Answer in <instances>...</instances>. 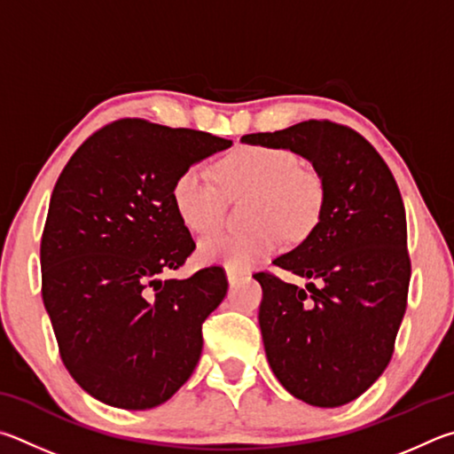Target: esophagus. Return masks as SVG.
Here are the masks:
<instances>
[{
    "label": "esophagus",
    "mask_w": 454,
    "mask_h": 454,
    "mask_svg": "<svg viewBox=\"0 0 454 454\" xmlns=\"http://www.w3.org/2000/svg\"><path fill=\"white\" fill-rule=\"evenodd\" d=\"M239 279H241V273H239V271H233V269H227V281H229V283L235 285Z\"/></svg>",
    "instance_id": "obj_1"
}]
</instances>
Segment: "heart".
<instances>
[{
  "label": "heart",
  "instance_id": "heart-1",
  "mask_svg": "<svg viewBox=\"0 0 454 454\" xmlns=\"http://www.w3.org/2000/svg\"><path fill=\"white\" fill-rule=\"evenodd\" d=\"M217 175L221 187L203 165H191L177 175L171 197L181 221L195 233L211 231L223 221L225 190L231 199L255 195L251 223L257 227L251 233L205 235L199 243L203 263L247 271L279 251L283 233L301 241L321 219L323 179L315 171L303 169L287 149L241 145L221 159Z\"/></svg>",
  "mask_w": 454,
  "mask_h": 454
}]
</instances>
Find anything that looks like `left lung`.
I'll return each mask as SVG.
<instances>
[{
	"instance_id": "obj_1",
	"label": "left lung",
	"mask_w": 454,
	"mask_h": 454,
	"mask_svg": "<svg viewBox=\"0 0 454 454\" xmlns=\"http://www.w3.org/2000/svg\"><path fill=\"white\" fill-rule=\"evenodd\" d=\"M241 141L289 149L323 179L319 223L299 247L273 261L309 279L305 289L265 271L253 277L263 289L259 327L275 377L307 404L340 407L383 375L407 309L411 259L401 191L363 135L327 119Z\"/></svg>"
}]
</instances>
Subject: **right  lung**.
<instances>
[{
  "instance_id": "obj_1",
  "label": "right lung",
  "mask_w": 454,
  "mask_h": 454,
  "mask_svg": "<svg viewBox=\"0 0 454 454\" xmlns=\"http://www.w3.org/2000/svg\"><path fill=\"white\" fill-rule=\"evenodd\" d=\"M227 147L205 131L119 119L63 167L42 235V295L63 364L98 401L153 409L197 367L227 277L205 267L161 279L195 249L171 191L183 169Z\"/></svg>"
}]
</instances>
